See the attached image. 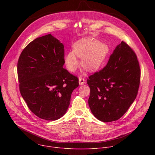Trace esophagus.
Listing matches in <instances>:
<instances>
[{
    "instance_id": "1",
    "label": "esophagus",
    "mask_w": 155,
    "mask_h": 155,
    "mask_svg": "<svg viewBox=\"0 0 155 155\" xmlns=\"http://www.w3.org/2000/svg\"><path fill=\"white\" fill-rule=\"evenodd\" d=\"M78 81H79V84L80 85H84L85 84V79L84 78H82V77H80L78 78Z\"/></svg>"
}]
</instances>
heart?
<instances>
[{"instance_id": "1", "label": "heart", "mask_w": 155, "mask_h": 155, "mask_svg": "<svg viewBox=\"0 0 155 155\" xmlns=\"http://www.w3.org/2000/svg\"><path fill=\"white\" fill-rule=\"evenodd\" d=\"M73 50L65 55L64 61L71 72H74L79 65L77 56L82 59L83 67L88 71L98 70L109 54V48L105 44L94 39H82L74 43Z\"/></svg>"}]
</instances>
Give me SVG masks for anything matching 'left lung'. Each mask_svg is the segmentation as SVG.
I'll return each mask as SVG.
<instances>
[{
	"mask_svg": "<svg viewBox=\"0 0 155 155\" xmlns=\"http://www.w3.org/2000/svg\"><path fill=\"white\" fill-rule=\"evenodd\" d=\"M141 70L132 49L122 41L102 70L87 79L91 88L88 105L102 122L120 119L134 101L140 87Z\"/></svg>",
	"mask_w": 155,
	"mask_h": 155,
	"instance_id": "8db88e82",
	"label": "left lung"
}]
</instances>
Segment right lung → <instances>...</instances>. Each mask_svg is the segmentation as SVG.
Masks as SVG:
<instances>
[{
    "label": "right lung",
    "mask_w": 155,
    "mask_h": 155,
    "mask_svg": "<svg viewBox=\"0 0 155 155\" xmlns=\"http://www.w3.org/2000/svg\"><path fill=\"white\" fill-rule=\"evenodd\" d=\"M64 45L51 34L38 38L22 51L18 62L19 91L38 117L55 120L68 108L78 79L63 68Z\"/></svg>",
    "instance_id": "add662e5"
}]
</instances>
